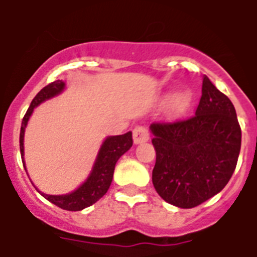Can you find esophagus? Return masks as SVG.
I'll use <instances>...</instances> for the list:
<instances>
[{"label":"esophagus","instance_id":"34e87169","mask_svg":"<svg viewBox=\"0 0 257 257\" xmlns=\"http://www.w3.org/2000/svg\"><path fill=\"white\" fill-rule=\"evenodd\" d=\"M149 140V132L148 129L139 125L136 128L133 129V141L135 144H141V143H147Z\"/></svg>","mask_w":257,"mask_h":257}]
</instances>
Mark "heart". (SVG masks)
Masks as SVG:
<instances>
[{
	"instance_id": "1",
	"label": "heart",
	"mask_w": 257,
	"mask_h": 257,
	"mask_svg": "<svg viewBox=\"0 0 257 257\" xmlns=\"http://www.w3.org/2000/svg\"><path fill=\"white\" fill-rule=\"evenodd\" d=\"M192 104V92L188 89H183L172 97L169 101L168 110L171 116H181L187 112Z\"/></svg>"
}]
</instances>
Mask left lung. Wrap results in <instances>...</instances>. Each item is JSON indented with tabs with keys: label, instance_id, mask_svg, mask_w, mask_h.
<instances>
[{
	"label": "left lung",
	"instance_id": "1",
	"mask_svg": "<svg viewBox=\"0 0 257 257\" xmlns=\"http://www.w3.org/2000/svg\"><path fill=\"white\" fill-rule=\"evenodd\" d=\"M196 114L175 122H153L155 189L167 203L193 208L217 195L233 175L241 129L231 100L203 78Z\"/></svg>",
	"mask_w": 257,
	"mask_h": 257
}]
</instances>
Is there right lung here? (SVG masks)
Returning <instances> with one entry per match:
<instances>
[{
  "label": "right lung",
  "instance_id": "obj_1",
  "mask_svg": "<svg viewBox=\"0 0 257 257\" xmlns=\"http://www.w3.org/2000/svg\"><path fill=\"white\" fill-rule=\"evenodd\" d=\"M65 88V82L62 80H56L50 82L49 85L42 88L37 93V96L34 97L29 109L26 110L25 116L22 118L21 132H20V151H21V157L24 159V133L29 117L32 116L34 108L44 102L45 100H49L52 97L57 96ZM133 144L132 132L124 133L120 136H109L105 139V141L101 145L97 159L94 161L93 169L88 179L80 185V187L68 195H46L40 192L46 200H49L50 203L54 205L66 209V211H81L84 208L90 207L92 204L102 197L108 192L110 183L113 179V172H114V165L117 160L124 155L126 151L131 149ZM24 168H25V161L22 160Z\"/></svg>",
  "mask_w": 257,
  "mask_h": 257
}]
</instances>
